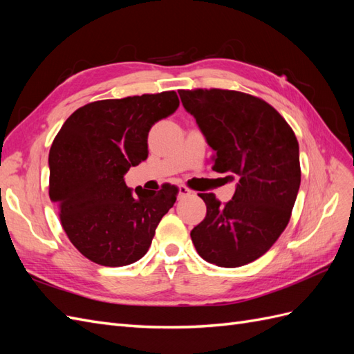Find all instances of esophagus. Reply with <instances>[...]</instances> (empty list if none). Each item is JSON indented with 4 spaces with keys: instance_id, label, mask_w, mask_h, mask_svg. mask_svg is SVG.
<instances>
[{
    "instance_id": "esophagus-1",
    "label": "esophagus",
    "mask_w": 354,
    "mask_h": 354,
    "mask_svg": "<svg viewBox=\"0 0 354 354\" xmlns=\"http://www.w3.org/2000/svg\"><path fill=\"white\" fill-rule=\"evenodd\" d=\"M190 194H192V190H190L189 187H186V186H183V185H180V186H178V196H180V198L189 196Z\"/></svg>"
}]
</instances>
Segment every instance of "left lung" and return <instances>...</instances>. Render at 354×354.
I'll use <instances>...</instances> for the list:
<instances>
[{"label": "left lung", "instance_id": "1", "mask_svg": "<svg viewBox=\"0 0 354 354\" xmlns=\"http://www.w3.org/2000/svg\"><path fill=\"white\" fill-rule=\"evenodd\" d=\"M214 151L212 169L238 180L223 203L199 194L207 216L190 232L198 254L220 267L260 259L288 226L301 181L299 151L282 115L255 95L220 88L178 90Z\"/></svg>", "mask_w": 354, "mask_h": 354}]
</instances>
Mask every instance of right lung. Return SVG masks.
<instances>
[{
	"label": "right lung",
	"mask_w": 354,
	"mask_h": 354,
	"mask_svg": "<svg viewBox=\"0 0 354 354\" xmlns=\"http://www.w3.org/2000/svg\"><path fill=\"white\" fill-rule=\"evenodd\" d=\"M178 104L176 91L93 102L75 111L53 140L48 195L69 241L93 263L140 260L174 205L177 186L133 194L124 176L147 158L152 125Z\"/></svg>",
	"instance_id": "right-lung-1"
}]
</instances>
